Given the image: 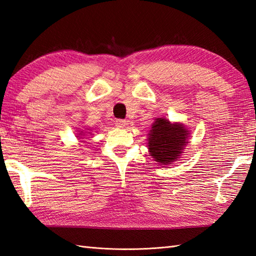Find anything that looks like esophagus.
Masks as SVG:
<instances>
[{"instance_id":"34e87169","label":"esophagus","mask_w":256,"mask_h":256,"mask_svg":"<svg viewBox=\"0 0 256 256\" xmlns=\"http://www.w3.org/2000/svg\"><path fill=\"white\" fill-rule=\"evenodd\" d=\"M116 125L118 128H125L128 125V122L125 121V120H116Z\"/></svg>"}]
</instances>
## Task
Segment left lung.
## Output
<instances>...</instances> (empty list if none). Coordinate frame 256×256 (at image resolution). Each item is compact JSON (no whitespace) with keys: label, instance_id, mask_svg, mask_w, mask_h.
<instances>
[{"label":"left lung","instance_id":"1","mask_svg":"<svg viewBox=\"0 0 256 256\" xmlns=\"http://www.w3.org/2000/svg\"><path fill=\"white\" fill-rule=\"evenodd\" d=\"M188 130L182 123H170L165 118H158L152 124L148 134L150 156L160 165H168L179 158L188 144Z\"/></svg>","mask_w":256,"mask_h":256}]
</instances>
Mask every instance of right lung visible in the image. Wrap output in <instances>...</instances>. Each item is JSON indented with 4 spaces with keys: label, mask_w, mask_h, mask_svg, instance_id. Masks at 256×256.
<instances>
[{
    "label": "right lung",
    "mask_w": 256,
    "mask_h": 256,
    "mask_svg": "<svg viewBox=\"0 0 256 256\" xmlns=\"http://www.w3.org/2000/svg\"><path fill=\"white\" fill-rule=\"evenodd\" d=\"M82 135H84V132L81 131V132L79 133V136H77V138H81V136H82Z\"/></svg>",
    "instance_id": "right-lung-1"
}]
</instances>
